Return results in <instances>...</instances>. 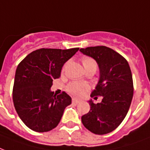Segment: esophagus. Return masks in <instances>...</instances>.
Here are the masks:
<instances>
[{"instance_id": "1", "label": "esophagus", "mask_w": 150, "mask_h": 150, "mask_svg": "<svg viewBox=\"0 0 150 150\" xmlns=\"http://www.w3.org/2000/svg\"><path fill=\"white\" fill-rule=\"evenodd\" d=\"M72 103H74V104H78V103H79V100L75 99V98H72Z\"/></svg>"}]
</instances>
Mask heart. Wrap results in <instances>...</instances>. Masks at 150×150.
<instances>
[{"instance_id": "heart-1", "label": "heart", "mask_w": 150, "mask_h": 150, "mask_svg": "<svg viewBox=\"0 0 150 150\" xmlns=\"http://www.w3.org/2000/svg\"><path fill=\"white\" fill-rule=\"evenodd\" d=\"M82 62L85 67L86 71L93 70L96 71L98 68V64L93 58L90 57H83L82 58ZM90 89V86L86 83H71L67 86V91L71 95L79 98L85 93L89 91Z\"/></svg>"}]
</instances>
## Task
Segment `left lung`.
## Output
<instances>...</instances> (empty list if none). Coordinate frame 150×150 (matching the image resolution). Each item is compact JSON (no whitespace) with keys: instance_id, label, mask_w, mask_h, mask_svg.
I'll list each match as a JSON object with an SVG mask.
<instances>
[{"instance_id":"left-lung-1","label":"left lung","mask_w":150,"mask_h":150,"mask_svg":"<svg viewBox=\"0 0 150 150\" xmlns=\"http://www.w3.org/2000/svg\"><path fill=\"white\" fill-rule=\"evenodd\" d=\"M83 54L93 57L100 69V79L90 94L101 102L90 100V112L82 116L86 128L96 134L110 133L122 123L133 98L134 86L131 68L125 58L106 46L81 49Z\"/></svg>"}]
</instances>
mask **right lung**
Returning a JSON list of instances; mask_svg holds the SVG:
<instances>
[{"label":"right lung","instance_id":"add662e5","mask_svg":"<svg viewBox=\"0 0 150 150\" xmlns=\"http://www.w3.org/2000/svg\"><path fill=\"white\" fill-rule=\"evenodd\" d=\"M79 48L69 50L40 49L19 63L15 75L12 99L18 116L27 127L36 132H47L60 123L71 98L62 92L50 91L53 79L60 76L63 65Z\"/></svg>","mask_w":150,"mask_h":150}]
</instances>
